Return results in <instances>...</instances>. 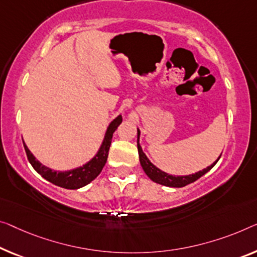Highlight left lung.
Returning a JSON list of instances; mask_svg holds the SVG:
<instances>
[{
    "label": "left lung",
    "mask_w": 257,
    "mask_h": 257,
    "mask_svg": "<svg viewBox=\"0 0 257 257\" xmlns=\"http://www.w3.org/2000/svg\"><path fill=\"white\" fill-rule=\"evenodd\" d=\"M140 134H141L140 129H137V149H139V156H140L141 165H142V167H143L145 174H147L153 182L159 183V185L167 186V187H174V188H181V187H185L187 185H189V183H191V182L196 181V180L200 179L202 175H204L206 172H209L210 170H211V168L214 165H216V163L220 158V157H219V158H218L216 162L212 164V165H210L209 167L204 168V170L197 172V173L190 174V175H185V177H174V175H170V174L165 173V172L160 171L159 168H157L150 162V160L147 158V156L144 155V152H143V150H142L141 145L139 143Z\"/></svg>",
    "instance_id": "obj_1"
}]
</instances>
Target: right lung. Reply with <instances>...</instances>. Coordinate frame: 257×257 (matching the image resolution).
<instances>
[{
	"label": "right lung",
	"mask_w": 257,
	"mask_h": 257,
	"mask_svg": "<svg viewBox=\"0 0 257 257\" xmlns=\"http://www.w3.org/2000/svg\"><path fill=\"white\" fill-rule=\"evenodd\" d=\"M121 122V115H118L116 118H114V120L110 122L108 128H107L104 142H102L101 147L99 149L97 155H95L89 163L85 164V165L75 168V170L67 172H56L52 171L51 168L41 165V164L34 158V156L31 153V151L24 143L26 156H28L29 162L34 170H36L41 177L47 180V181L66 189H78L80 187L86 186L87 183H90L92 180H94L99 174H100L101 170L104 168L107 162L109 147L110 143H112L113 133L117 129Z\"/></svg>",
	"instance_id": "right-lung-1"
}]
</instances>
